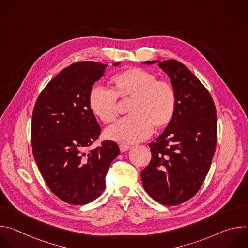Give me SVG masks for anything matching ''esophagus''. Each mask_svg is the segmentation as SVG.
<instances>
[{
    "label": "esophagus",
    "instance_id": "esophagus-1",
    "mask_svg": "<svg viewBox=\"0 0 248 248\" xmlns=\"http://www.w3.org/2000/svg\"><path fill=\"white\" fill-rule=\"evenodd\" d=\"M130 149V146L129 145H126V144H121L120 145V150L121 152H124V151H127Z\"/></svg>",
    "mask_w": 248,
    "mask_h": 248
}]
</instances>
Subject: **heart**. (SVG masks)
I'll return each mask as SVG.
<instances>
[{
  "label": "heart",
  "instance_id": "heart-1",
  "mask_svg": "<svg viewBox=\"0 0 248 248\" xmlns=\"http://www.w3.org/2000/svg\"><path fill=\"white\" fill-rule=\"evenodd\" d=\"M115 90L101 84L91 87L89 107L104 123L114 122L119 114V98H133L129 117L106 130L109 139L122 143H135L147 138L156 127L167 125L176 107V93L170 82L158 79L147 69L131 67L113 78Z\"/></svg>",
  "mask_w": 248,
  "mask_h": 248
}]
</instances>
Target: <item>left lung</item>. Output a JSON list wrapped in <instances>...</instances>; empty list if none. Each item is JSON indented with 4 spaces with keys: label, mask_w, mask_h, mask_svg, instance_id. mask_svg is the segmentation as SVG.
<instances>
[{
    "label": "left lung",
    "mask_w": 248,
    "mask_h": 248,
    "mask_svg": "<svg viewBox=\"0 0 248 248\" xmlns=\"http://www.w3.org/2000/svg\"><path fill=\"white\" fill-rule=\"evenodd\" d=\"M158 62L176 93V107L165 130L149 143L152 158L141 171L145 191L157 202L174 206L200 189L213 159L217 114L213 99L200 80L175 60Z\"/></svg>",
    "instance_id": "8db88e82"
}]
</instances>
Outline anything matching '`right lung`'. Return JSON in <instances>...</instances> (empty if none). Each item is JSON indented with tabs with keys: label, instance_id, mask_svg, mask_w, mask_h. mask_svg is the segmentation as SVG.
<instances>
[{
	"label": "right lung",
	"instance_id": "1",
	"mask_svg": "<svg viewBox=\"0 0 248 248\" xmlns=\"http://www.w3.org/2000/svg\"><path fill=\"white\" fill-rule=\"evenodd\" d=\"M107 65L78 62L63 68L43 89L33 109L34 159L51 191L68 204L84 205L98 198L110 165L120 154L118 144L110 140L87 149L101 132L89 107V92Z\"/></svg>",
	"mask_w": 248,
	"mask_h": 248
}]
</instances>
